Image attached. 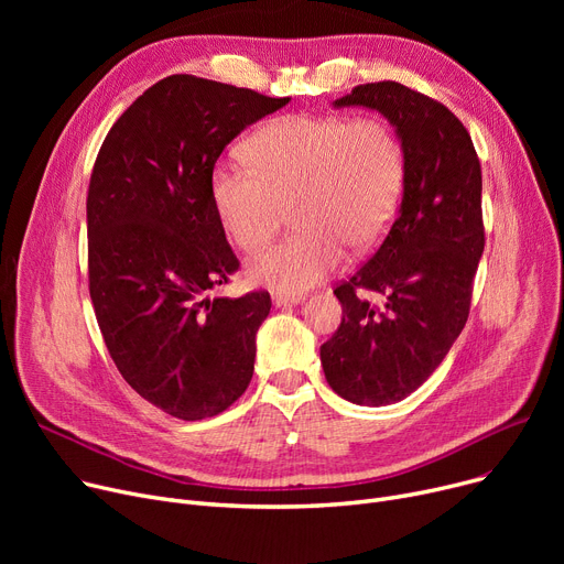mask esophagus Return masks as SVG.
I'll list each match as a JSON object with an SVG mask.
<instances>
[{"label":"esophagus","instance_id":"1","mask_svg":"<svg viewBox=\"0 0 564 564\" xmlns=\"http://www.w3.org/2000/svg\"><path fill=\"white\" fill-rule=\"evenodd\" d=\"M272 300H274V306H292V304H300L304 300V294L302 292H297V294H292V292H274Z\"/></svg>","mask_w":564,"mask_h":564}]
</instances>
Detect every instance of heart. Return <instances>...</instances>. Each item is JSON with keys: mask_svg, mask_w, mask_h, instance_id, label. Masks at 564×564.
<instances>
[{"mask_svg": "<svg viewBox=\"0 0 564 564\" xmlns=\"http://www.w3.org/2000/svg\"><path fill=\"white\" fill-rule=\"evenodd\" d=\"M247 155L221 158L210 173L215 210L232 242L245 251L262 247L288 205L302 228L249 260L256 285L304 292L338 270L345 247L375 249L398 217L406 153L379 113L283 116L249 139Z\"/></svg>", "mask_w": 564, "mask_h": 564, "instance_id": "b5f03b06", "label": "heart"}]
</instances>
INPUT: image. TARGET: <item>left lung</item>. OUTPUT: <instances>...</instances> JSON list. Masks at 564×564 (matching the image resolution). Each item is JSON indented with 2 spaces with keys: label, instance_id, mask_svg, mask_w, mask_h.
Masks as SVG:
<instances>
[{
  "label": "left lung",
  "instance_id": "8db88e82",
  "mask_svg": "<svg viewBox=\"0 0 564 564\" xmlns=\"http://www.w3.org/2000/svg\"><path fill=\"white\" fill-rule=\"evenodd\" d=\"M334 105L381 111L406 153L398 217L368 262L336 285L343 319L319 347L340 398L381 406L416 391L468 319L485 251L482 169L459 118L404 84H359ZM364 291L381 293L384 304L372 305Z\"/></svg>",
  "mask_w": 564,
  "mask_h": 564
}]
</instances>
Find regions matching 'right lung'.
<instances>
[{
  "mask_svg": "<svg viewBox=\"0 0 564 564\" xmlns=\"http://www.w3.org/2000/svg\"><path fill=\"white\" fill-rule=\"evenodd\" d=\"M251 88L171 75L107 132L86 196L88 292L109 357L169 416L226 411L253 377L270 292L207 297L240 270L210 173L224 148L285 107Z\"/></svg>",
  "mask_w": 564,
  "mask_h": 564,
  "instance_id": "obj_1",
  "label": "right lung"
}]
</instances>
